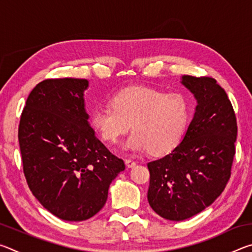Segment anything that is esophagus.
Masks as SVG:
<instances>
[{"instance_id":"34e87169","label":"esophagus","mask_w":252,"mask_h":252,"mask_svg":"<svg viewBox=\"0 0 252 252\" xmlns=\"http://www.w3.org/2000/svg\"><path fill=\"white\" fill-rule=\"evenodd\" d=\"M125 162H126V165L127 168H133L134 165H135V162L130 160V159H126Z\"/></svg>"}]
</instances>
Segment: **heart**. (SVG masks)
Returning <instances> with one entry per match:
<instances>
[{"label": "heart", "mask_w": 252, "mask_h": 252, "mask_svg": "<svg viewBox=\"0 0 252 252\" xmlns=\"http://www.w3.org/2000/svg\"><path fill=\"white\" fill-rule=\"evenodd\" d=\"M190 118L189 104L180 93H164L148 85H134L111 96L110 106L92 111L90 125L104 142L114 144L130 130L123 149L164 156L180 143Z\"/></svg>", "instance_id": "heart-1"}]
</instances>
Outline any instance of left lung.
Masks as SVG:
<instances>
[{
  "label": "left lung",
  "mask_w": 252,
  "mask_h": 252,
  "mask_svg": "<svg viewBox=\"0 0 252 252\" xmlns=\"http://www.w3.org/2000/svg\"><path fill=\"white\" fill-rule=\"evenodd\" d=\"M181 83L197 100L192 121L171 153L148 163L149 204L171 221L191 218L222 193L238 131L231 102L215 79L183 75Z\"/></svg>",
  "instance_id": "8db88e82"
}]
</instances>
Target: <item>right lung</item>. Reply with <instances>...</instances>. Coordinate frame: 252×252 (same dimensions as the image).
Returning <instances> with one entry per match:
<instances>
[{"mask_svg":"<svg viewBox=\"0 0 252 252\" xmlns=\"http://www.w3.org/2000/svg\"><path fill=\"white\" fill-rule=\"evenodd\" d=\"M85 79H49L28 96L19 126L25 179L52 215L83 221L106 202L109 187L126 169L95 136L85 111Z\"/></svg>","mask_w":252,"mask_h":252,"instance_id":"right-lung-1","label":"right lung"}]
</instances>
